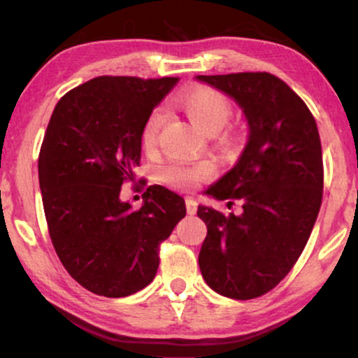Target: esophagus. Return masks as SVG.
Masks as SVG:
<instances>
[{"mask_svg": "<svg viewBox=\"0 0 358 358\" xmlns=\"http://www.w3.org/2000/svg\"><path fill=\"white\" fill-rule=\"evenodd\" d=\"M185 205H187V212L190 213V215L196 212V202L192 199V196H187V199H185Z\"/></svg>", "mask_w": 358, "mask_h": 358, "instance_id": "esophagus-1", "label": "esophagus"}]
</instances>
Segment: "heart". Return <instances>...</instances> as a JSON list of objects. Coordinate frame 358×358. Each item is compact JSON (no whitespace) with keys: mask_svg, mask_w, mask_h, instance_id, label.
I'll return each instance as SVG.
<instances>
[{"mask_svg":"<svg viewBox=\"0 0 358 358\" xmlns=\"http://www.w3.org/2000/svg\"><path fill=\"white\" fill-rule=\"evenodd\" d=\"M176 104L190 116L205 133H217L229 122L234 106L224 92L208 85L185 89L176 96ZM166 121V110L155 108L141 126V145L146 151H153L158 145L159 131ZM213 166L208 162H183L171 159L162 170L163 180L176 188H193L202 180L210 178Z\"/></svg>","mask_w":358,"mask_h":358,"instance_id":"heart-1","label":"heart"}]
</instances>
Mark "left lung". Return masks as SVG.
<instances>
[{"instance_id":"obj_1","label":"left lung","mask_w":358,"mask_h":358,"mask_svg":"<svg viewBox=\"0 0 358 358\" xmlns=\"http://www.w3.org/2000/svg\"><path fill=\"white\" fill-rule=\"evenodd\" d=\"M234 97L249 122L237 165L208 195L242 202V213L200 205L207 225L199 264L213 291L234 299L269 293L305 249L323 196V158L316 121L305 101L269 72L199 76Z\"/></svg>"}]
</instances>
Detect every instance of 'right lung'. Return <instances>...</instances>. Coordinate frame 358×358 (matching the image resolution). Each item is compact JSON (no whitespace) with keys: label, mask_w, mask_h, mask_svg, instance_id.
Returning <instances> with one entry per match:
<instances>
[{"label":"right lung","mask_w":358,"mask_h":358,"mask_svg":"<svg viewBox=\"0 0 358 358\" xmlns=\"http://www.w3.org/2000/svg\"><path fill=\"white\" fill-rule=\"evenodd\" d=\"M176 82L96 77L57 102L45 131L38 180L53 249L99 296H129L150 285L159 245L187 213L182 196L162 185L146 188L141 208L119 199L122 183L136 178L143 122Z\"/></svg>","instance_id":"right-lung-1"}]
</instances>
